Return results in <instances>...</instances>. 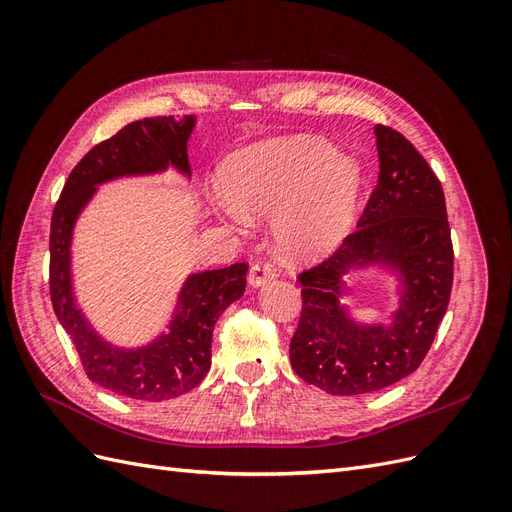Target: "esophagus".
<instances>
[{
    "mask_svg": "<svg viewBox=\"0 0 512 512\" xmlns=\"http://www.w3.org/2000/svg\"><path fill=\"white\" fill-rule=\"evenodd\" d=\"M275 277V269L269 265V262H256V265L250 269V275H247V282H250L252 288L265 286Z\"/></svg>",
    "mask_w": 512,
    "mask_h": 512,
    "instance_id": "1",
    "label": "esophagus"
}]
</instances>
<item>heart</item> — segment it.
Returning a JSON list of instances; mask_svg holds the SVG:
<instances>
[{"label": "heart", "mask_w": 512, "mask_h": 512, "mask_svg": "<svg viewBox=\"0 0 512 512\" xmlns=\"http://www.w3.org/2000/svg\"><path fill=\"white\" fill-rule=\"evenodd\" d=\"M213 207L237 230L273 215V241L288 260H307L342 243L354 220L361 175L354 160L312 134L269 138L222 164Z\"/></svg>", "instance_id": "1"}]
</instances>
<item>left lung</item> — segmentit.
I'll list each match as a JSON object with an SVG mask.
<instances>
[{
    "label": "left lung",
    "mask_w": 512,
    "mask_h": 512,
    "mask_svg": "<svg viewBox=\"0 0 512 512\" xmlns=\"http://www.w3.org/2000/svg\"><path fill=\"white\" fill-rule=\"evenodd\" d=\"M380 173L359 228L303 271V309L290 342L297 374L331 395L386 389L423 363L453 288V243L438 177L399 132L376 126ZM367 268L396 277L386 323L356 321L343 301Z\"/></svg>",
    "instance_id": "8db88e82"
}]
</instances>
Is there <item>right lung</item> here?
<instances>
[{
	"label": "right lung",
	"mask_w": 512,
	"mask_h": 512,
	"mask_svg": "<svg viewBox=\"0 0 512 512\" xmlns=\"http://www.w3.org/2000/svg\"><path fill=\"white\" fill-rule=\"evenodd\" d=\"M196 117H147L128 123L96 145L74 166L51 220V301L61 327L81 356L85 374L102 389L138 399L164 401L192 391L211 367L213 327L224 309L243 297L245 262L185 277L168 329L143 346H115L94 329L76 303L72 239L81 213L98 185L121 177H147L175 168L192 177L188 141Z\"/></svg>",
	"instance_id": "1"
}]
</instances>
